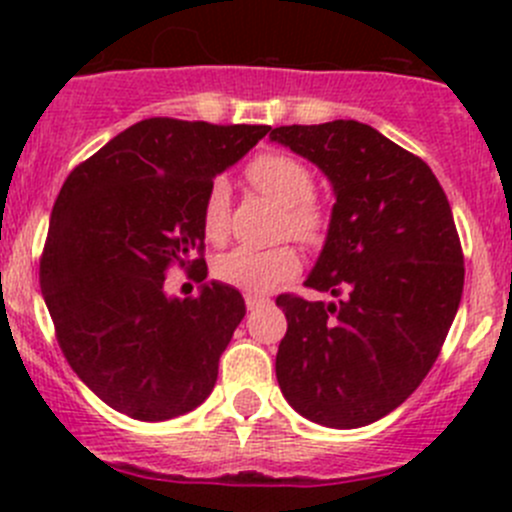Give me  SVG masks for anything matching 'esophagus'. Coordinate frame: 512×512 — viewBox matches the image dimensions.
Instances as JSON below:
<instances>
[{"instance_id":"esophagus-1","label":"esophagus","mask_w":512,"mask_h":512,"mask_svg":"<svg viewBox=\"0 0 512 512\" xmlns=\"http://www.w3.org/2000/svg\"><path fill=\"white\" fill-rule=\"evenodd\" d=\"M245 304H247V309L252 312V309H260V307H265V304H270V299L260 297V294H247Z\"/></svg>"}]
</instances>
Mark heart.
I'll use <instances>...</instances> for the list:
<instances>
[{
  "label": "heart",
  "instance_id": "1",
  "mask_svg": "<svg viewBox=\"0 0 512 512\" xmlns=\"http://www.w3.org/2000/svg\"><path fill=\"white\" fill-rule=\"evenodd\" d=\"M245 178L257 193L282 205L280 232L304 245H319L327 235V210L312 198L314 175L302 160L280 151H265L247 163ZM230 183L215 178L200 208V223L208 240L223 242L230 232ZM299 272V255L292 245L235 247L215 262V277L242 292H270Z\"/></svg>",
  "mask_w": 512,
  "mask_h": 512
}]
</instances>
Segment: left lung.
<instances>
[{"label": "left lung", "mask_w": 512, "mask_h": 512, "mask_svg": "<svg viewBox=\"0 0 512 512\" xmlns=\"http://www.w3.org/2000/svg\"><path fill=\"white\" fill-rule=\"evenodd\" d=\"M332 180L327 242L304 287L280 294L277 381L297 414L329 428L379 421L418 389L463 294V250L436 175L359 121L270 128Z\"/></svg>", "instance_id": "obj_1"}]
</instances>
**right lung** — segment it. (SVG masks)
<instances>
[{
  "label": "right lung",
  "mask_w": 512,
  "mask_h": 512,
  "mask_svg": "<svg viewBox=\"0 0 512 512\" xmlns=\"http://www.w3.org/2000/svg\"><path fill=\"white\" fill-rule=\"evenodd\" d=\"M270 126L146 118L69 173L51 210L39 282L56 339L91 391L138 421L203 404L245 317L235 287L165 297L173 265L208 277L200 208L208 185Z\"/></svg>",
  "instance_id": "1"
}]
</instances>
